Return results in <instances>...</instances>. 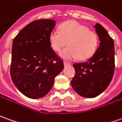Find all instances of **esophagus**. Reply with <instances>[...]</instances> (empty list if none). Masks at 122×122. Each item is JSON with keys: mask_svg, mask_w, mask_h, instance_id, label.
I'll return each instance as SVG.
<instances>
[{"mask_svg": "<svg viewBox=\"0 0 122 122\" xmlns=\"http://www.w3.org/2000/svg\"><path fill=\"white\" fill-rule=\"evenodd\" d=\"M71 63H69L67 61H64V65L65 66H66V65H70Z\"/></svg>", "mask_w": 122, "mask_h": 122, "instance_id": "34e87169", "label": "esophagus"}]
</instances>
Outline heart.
Wrapping results in <instances>:
<instances>
[{
	"label": "heart",
	"mask_w": 122,
	"mask_h": 122,
	"mask_svg": "<svg viewBox=\"0 0 122 122\" xmlns=\"http://www.w3.org/2000/svg\"><path fill=\"white\" fill-rule=\"evenodd\" d=\"M49 43L52 49L59 52L68 43L69 47L60 53L65 59L86 60L96 52L98 38L96 33L87 26L75 21L63 23L59 30H53L49 35Z\"/></svg>",
	"instance_id": "b5f03b06"
}]
</instances>
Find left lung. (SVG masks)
Instances as JSON below:
<instances>
[{
	"label": "left lung",
	"mask_w": 122,
	"mask_h": 122,
	"mask_svg": "<svg viewBox=\"0 0 122 122\" xmlns=\"http://www.w3.org/2000/svg\"><path fill=\"white\" fill-rule=\"evenodd\" d=\"M100 41L99 47L92 57L85 62L73 64L75 75L71 86L84 97H95L106 89L113 78L115 69L113 39L100 24L94 26Z\"/></svg>",
	"instance_id": "obj_1"
}]
</instances>
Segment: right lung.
<instances>
[{
	"label": "right lung",
	"mask_w": 122,
	"mask_h": 122,
	"mask_svg": "<svg viewBox=\"0 0 122 122\" xmlns=\"http://www.w3.org/2000/svg\"><path fill=\"white\" fill-rule=\"evenodd\" d=\"M55 26L51 19L28 24L12 41L10 76L17 89L26 97L46 96L55 77L64 67L63 61L52 49L49 35Z\"/></svg>",
	"instance_id": "add662e5"
}]
</instances>
